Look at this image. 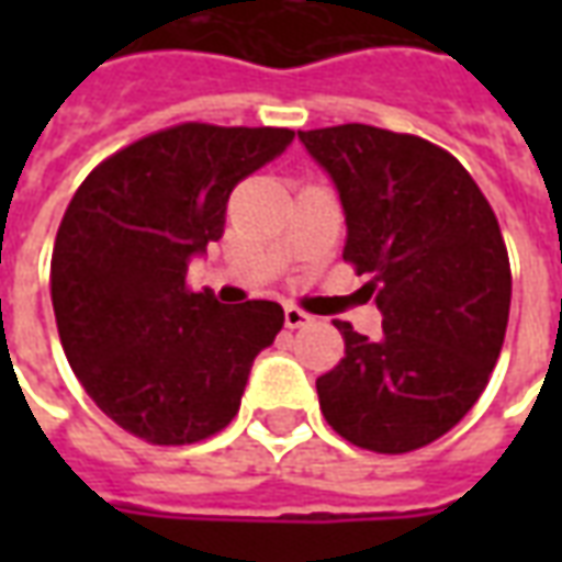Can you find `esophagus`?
<instances>
[{
    "instance_id": "esophagus-1",
    "label": "esophagus",
    "mask_w": 562,
    "mask_h": 562,
    "mask_svg": "<svg viewBox=\"0 0 562 562\" xmlns=\"http://www.w3.org/2000/svg\"><path fill=\"white\" fill-rule=\"evenodd\" d=\"M310 322H313V316L304 313L301 306H285V328H304Z\"/></svg>"
}]
</instances>
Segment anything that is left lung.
Wrapping results in <instances>:
<instances>
[{"mask_svg":"<svg viewBox=\"0 0 562 562\" xmlns=\"http://www.w3.org/2000/svg\"><path fill=\"white\" fill-rule=\"evenodd\" d=\"M297 138L340 189L342 258L382 310L379 340L334 322L346 355L316 379L322 415L367 451L430 446L482 397L506 340L499 222L467 168L418 135L346 123Z\"/></svg>","mask_w":562,"mask_h":562,"instance_id":"obj_1","label":"left lung"}]
</instances>
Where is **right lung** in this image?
<instances>
[{
	"mask_svg": "<svg viewBox=\"0 0 562 562\" xmlns=\"http://www.w3.org/2000/svg\"><path fill=\"white\" fill-rule=\"evenodd\" d=\"M292 128L180 123L99 161L66 207L50 258L56 328L92 403L149 446L228 427L282 306H225L186 265L225 232L234 186L280 156Z\"/></svg>",
	"mask_w": 562,
	"mask_h": 562,
	"instance_id": "right-lung-1",
	"label": "right lung"
}]
</instances>
